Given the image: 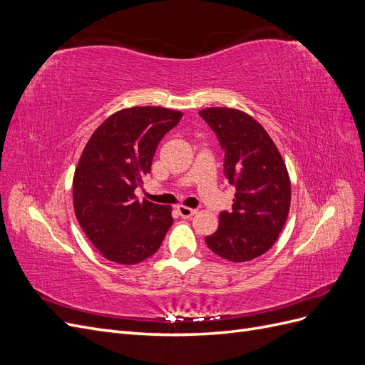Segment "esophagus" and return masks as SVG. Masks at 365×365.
<instances>
[{"instance_id":"obj_1","label":"esophagus","mask_w":365,"mask_h":365,"mask_svg":"<svg viewBox=\"0 0 365 365\" xmlns=\"http://www.w3.org/2000/svg\"><path fill=\"white\" fill-rule=\"evenodd\" d=\"M176 212H178V215L181 217H192L193 215H196V210L195 208H189L185 205H178L176 207Z\"/></svg>"}]
</instances>
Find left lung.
<instances>
[{
  "instance_id": "left-lung-1",
  "label": "left lung",
  "mask_w": 365,
  "mask_h": 365,
  "mask_svg": "<svg viewBox=\"0 0 365 365\" xmlns=\"http://www.w3.org/2000/svg\"><path fill=\"white\" fill-rule=\"evenodd\" d=\"M222 148L224 173L236 187L231 212L219 215L207 247L230 262L252 260L277 240L288 219L291 181L277 146L251 115L233 108L200 111Z\"/></svg>"
}]
</instances>
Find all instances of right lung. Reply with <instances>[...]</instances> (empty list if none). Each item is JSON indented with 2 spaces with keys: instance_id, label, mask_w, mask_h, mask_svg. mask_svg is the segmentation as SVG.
I'll list each match as a JSON object with an SVG mask.
<instances>
[{
  "instance_id": "add662e5",
  "label": "right lung",
  "mask_w": 365,
  "mask_h": 365,
  "mask_svg": "<svg viewBox=\"0 0 365 365\" xmlns=\"http://www.w3.org/2000/svg\"><path fill=\"white\" fill-rule=\"evenodd\" d=\"M181 117L182 113L160 106L121 109L86 143L73 178L74 213L108 260H146L173 224L170 207L140 202L135 189L150 173L158 143Z\"/></svg>"
}]
</instances>
